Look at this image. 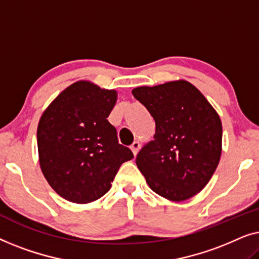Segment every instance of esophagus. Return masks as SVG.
<instances>
[{"label": "esophagus", "mask_w": 259, "mask_h": 259, "mask_svg": "<svg viewBox=\"0 0 259 259\" xmlns=\"http://www.w3.org/2000/svg\"><path fill=\"white\" fill-rule=\"evenodd\" d=\"M131 150H132L134 155H137L138 152H139V150H140V143H139V141H134V143L131 145Z\"/></svg>", "instance_id": "obj_1"}]
</instances>
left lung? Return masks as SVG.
<instances>
[{"label":"left lung","mask_w":259,"mask_h":259,"mask_svg":"<svg viewBox=\"0 0 259 259\" xmlns=\"http://www.w3.org/2000/svg\"><path fill=\"white\" fill-rule=\"evenodd\" d=\"M132 94L155 121L154 140L137 155V166L159 196L183 201L206 186L222 154V121L189 81L137 87Z\"/></svg>","instance_id":"1"}]
</instances>
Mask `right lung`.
Returning a JSON list of instances; mask_svg holds the SVG:
<instances>
[{"mask_svg":"<svg viewBox=\"0 0 259 259\" xmlns=\"http://www.w3.org/2000/svg\"><path fill=\"white\" fill-rule=\"evenodd\" d=\"M118 94L90 81H76L41 115L37 148L41 171L59 196L76 204L101 198L122 162L133 159L108 122Z\"/></svg>","mask_w":259,"mask_h":259,"instance_id":"add662e5","label":"right lung"}]
</instances>
